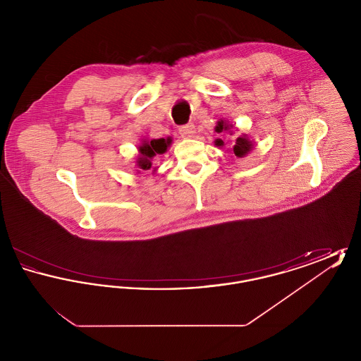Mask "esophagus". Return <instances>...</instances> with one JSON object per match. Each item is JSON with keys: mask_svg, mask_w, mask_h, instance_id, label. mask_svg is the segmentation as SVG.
Wrapping results in <instances>:
<instances>
[{"mask_svg": "<svg viewBox=\"0 0 361 361\" xmlns=\"http://www.w3.org/2000/svg\"><path fill=\"white\" fill-rule=\"evenodd\" d=\"M178 131L184 137H192L195 135V133H196V128H195V126L192 123H189V124H185V126H181L178 128Z\"/></svg>", "mask_w": 361, "mask_h": 361, "instance_id": "34e87169", "label": "esophagus"}]
</instances>
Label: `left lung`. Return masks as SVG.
Masks as SVG:
<instances>
[{"instance_id": "obj_1", "label": "left lung", "mask_w": 361, "mask_h": 361, "mask_svg": "<svg viewBox=\"0 0 361 361\" xmlns=\"http://www.w3.org/2000/svg\"><path fill=\"white\" fill-rule=\"evenodd\" d=\"M231 127H233V126L228 124L227 121H218V124H216V127H215V131H216L218 134H221V133H224V131H228ZM215 145L219 146V147H224V142L222 139H216V140H215ZM253 147H255V145H253V142L247 137V135H242V137H237L235 145H234V147H233V153L237 155L238 158H242V157H245L247 153H250V150H252Z\"/></svg>"}]
</instances>
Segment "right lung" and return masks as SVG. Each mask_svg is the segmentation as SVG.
Here are the masks:
<instances>
[{
  "instance_id": "obj_1",
  "label": "right lung",
  "mask_w": 361,
  "mask_h": 361,
  "mask_svg": "<svg viewBox=\"0 0 361 361\" xmlns=\"http://www.w3.org/2000/svg\"><path fill=\"white\" fill-rule=\"evenodd\" d=\"M172 143V137H159L152 140H143L139 146V154L137 158V166L140 171H149L153 166V157L164 154L168 150V146ZM139 171V172H140Z\"/></svg>"
}]
</instances>
